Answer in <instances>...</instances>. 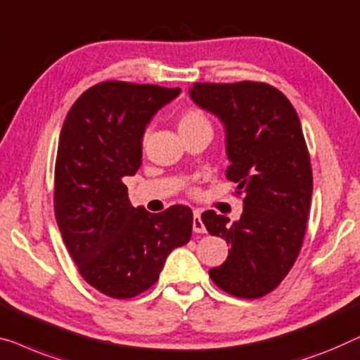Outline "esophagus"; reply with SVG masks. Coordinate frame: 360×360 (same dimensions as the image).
<instances>
[{"label": "esophagus", "mask_w": 360, "mask_h": 360, "mask_svg": "<svg viewBox=\"0 0 360 360\" xmlns=\"http://www.w3.org/2000/svg\"><path fill=\"white\" fill-rule=\"evenodd\" d=\"M193 232L206 233V227H205V224H202V221H201V212L198 211V210L193 212Z\"/></svg>", "instance_id": "esophagus-1"}]
</instances>
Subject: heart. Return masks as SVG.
Returning <instances> with one entry per match:
<instances>
[{"mask_svg": "<svg viewBox=\"0 0 360 360\" xmlns=\"http://www.w3.org/2000/svg\"><path fill=\"white\" fill-rule=\"evenodd\" d=\"M198 128H211L210 122L205 113L198 108H190L181 113V117L179 120V131H190V129H198Z\"/></svg>", "mask_w": 360, "mask_h": 360, "instance_id": "b5f03b06", "label": "heart"}]
</instances>
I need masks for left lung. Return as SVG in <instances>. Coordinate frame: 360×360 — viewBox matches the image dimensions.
I'll return each mask as SVG.
<instances>
[{"label":"left lung","mask_w":360,"mask_h":360,"mask_svg":"<svg viewBox=\"0 0 360 360\" xmlns=\"http://www.w3.org/2000/svg\"><path fill=\"white\" fill-rule=\"evenodd\" d=\"M190 97L224 124L226 175L243 195V212L232 224L202 212L207 232L231 245L210 276L227 294L258 299L288 276L304 242L314 176L300 120L288 97L264 82H195Z\"/></svg>","instance_id":"1"}]
</instances>
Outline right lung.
Segmentation results:
<instances>
[{"instance_id": "add662e5", "label": "right lung", "mask_w": 360, "mask_h": 360, "mask_svg": "<svg viewBox=\"0 0 360 360\" xmlns=\"http://www.w3.org/2000/svg\"><path fill=\"white\" fill-rule=\"evenodd\" d=\"M180 89L105 81L75 102L55 165V216L82 278L113 299H129L159 279L169 253L188 243L190 207L150 214L131 206L123 176L138 172L150 120Z\"/></svg>"}]
</instances>
